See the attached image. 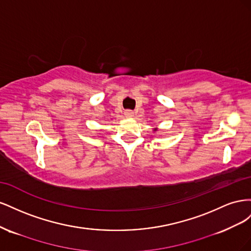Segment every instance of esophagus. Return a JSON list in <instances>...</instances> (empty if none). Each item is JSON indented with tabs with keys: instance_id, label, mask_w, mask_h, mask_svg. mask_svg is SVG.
Listing matches in <instances>:
<instances>
[{
	"instance_id": "1",
	"label": "esophagus",
	"mask_w": 251,
	"mask_h": 251,
	"mask_svg": "<svg viewBox=\"0 0 251 251\" xmlns=\"http://www.w3.org/2000/svg\"><path fill=\"white\" fill-rule=\"evenodd\" d=\"M125 115H126V117H133L134 116V112L132 110H126L125 111Z\"/></svg>"
}]
</instances>
